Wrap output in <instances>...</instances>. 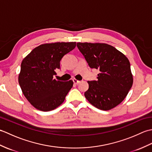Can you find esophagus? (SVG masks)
<instances>
[{
	"label": "esophagus",
	"instance_id": "34e87169",
	"mask_svg": "<svg viewBox=\"0 0 152 152\" xmlns=\"http://www.w3.org/2000/svg\"><path fill=\"white\" fill-rule=\"evenodd\" d=\"M73 82H74V84H78V83L80 82V81H79V80L74 78V79H73Z\"/></svg>",
	"mask_w": 152,
	"mask_h": 152
}]
</instances>
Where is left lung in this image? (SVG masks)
Segmentation results:
<instances>
[{
    "label": "left lung",
    "mask_w": 152,
    "mask_h": 152,
    "mask_svg": "<svg viewBox=\"0 0 152 152\" xmlns=\"http://www.w3.org/2000/svg\"><path fill=\"white\" fill-rule=\"evenodd\" d=\"M77 47L91 69H98L97 80L88 81L84 93L92 105L109 110L124 101L133 83L129 61L110 45L78 42Z\"/></svg>",
    "instance_id": "left-lung-1"
}]
</instances>
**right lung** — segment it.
<instances>
[{
    "label": "right lung",
    "mask_w": 152,
    "mask_h": 152,
    "mask_svg": "<svg viewBox=\"0 0 152 152\" xmlns=\"http://www.w3.org/2000/svg\"><path fill=\"white\" fill-rule=\"evenodd\" d=\"M76 47V42L44 44L35 48L22 61L18 81L28 101L34 108L48 112L64 102L73 86L72 80L53 78L60 61Z\"/></svg>",
    "instance_id": "obj_1"
}]
</instances>
